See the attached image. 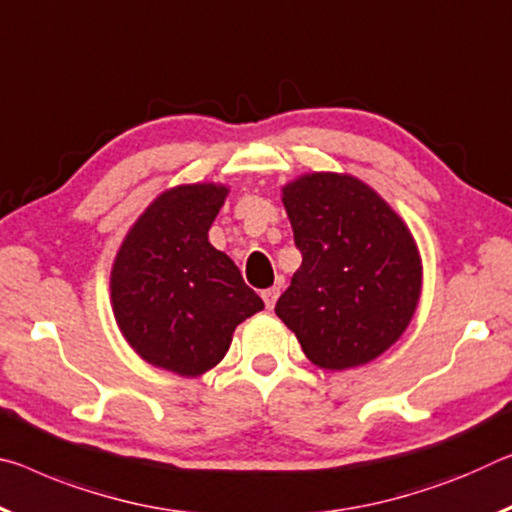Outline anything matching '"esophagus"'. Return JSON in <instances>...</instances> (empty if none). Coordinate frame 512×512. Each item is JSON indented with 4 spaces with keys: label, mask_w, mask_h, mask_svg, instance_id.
<instances>
[{
    "label": "esophagus",
    "mask_w": 512,
    "mask_h": 512,
    "mask_svg": "<svg viewBox=\"0 0 512 512\" xmlns=\"http://www.w3.org/2000/svg\"><path fill=\"white\" fill-rule=\"evenodd\" d=\"M278 296H280V287H269V289L262 291V298H264V303H266V307H269V310H273V305H275V300H278Z\"/></svg>",
    "instance_id": "1"
}]
</instances>
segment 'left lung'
<instances>
[{"label":"left lung","instance_id":"left-lung-1","mask_svg":"<svg viewBox=\"0 0 512 512\" xmlns=\"http://www.w3.org/2000/svg\"><path fill=\"white\" fill-rule=\"evenodd\" d=\"M303 264L275 303L316 367L342 371L385 353L421 294L417 243L387 202L351 175L312 173L282 189Z\"/></svg>","mask_w":512,"mask_h":512}]
</instances>
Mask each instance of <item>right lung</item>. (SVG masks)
I'll use <instances>...</instances> for the list:
<instances>
[{"instance_id": "1", "label": "right lung", "mask_w": 512, "mask_h": 512, "mask_svg": "<svg viewBox=\"0 0 512 512\" xmlns=\"http://www.w3.org/2000/svg\"><path fill=\"white\" fill-rule=\"evenodd\" d=\"M225 196L221 184L161 193L129 230L111 271L113 314L129 346L186 378L216 367L234 328L264 310L237 264L209 243Z\"/></svg>"}]
</instances>
